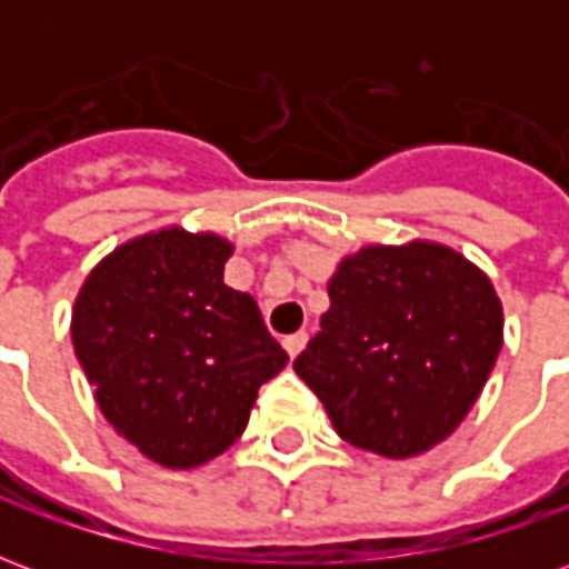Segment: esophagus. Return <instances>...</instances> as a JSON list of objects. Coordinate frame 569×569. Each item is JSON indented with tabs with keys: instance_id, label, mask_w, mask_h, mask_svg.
Segmentation results:
<instances>
[{
	"instance_id": "esophagus-1",
	"label": "esophagus",
	"mask_w": 569,
	"mask_h": 569,
	"mask_svg": "<svg viewBox=\"0 0 569 569\" xmlns=\"http://www.w3.org/2000/svg\"><path fill=\"white\" fill-rule=\"evenodd\" d=\"M305 345H308V332H296V335H289V338H283L286 353H289L292 359H296L298 353L305 350Z\"/></svg>"
}]
</instances>
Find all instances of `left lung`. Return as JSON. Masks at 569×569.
<instances>
[{
    "label": "left lung",
    "instance_id": "1",
    "mask_svg": "<svg viewBox=\"0 0 569 569\" xmlns=\"http://www.w3.org/2000/svg\"><path fill=\"white\" fill-rule=\"evenodd\" d=\"M296 371L353 448L406 460L463 423L502 347V301L476 261L436 240L369 243L329 277Z\"/></svg>",
    "mask_w": 569,
    "mask_h": 569
}]
</instances>
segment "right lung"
<instances>
[{
    "label": "right lung",
    "instance_id": "1",
    "mask_svg": "<svg viewBox=\"0 0 569 569\" xmlns=\"http://www.w3.org/2000/svg\"><path fill=\"white\" fill-rule=\"evenodd\" d=\"M234 243L167 224L97 261L72 305V347L118 436L163 469H194L247 429L289 362L256 298L224 286Z\"/></svg>",
    "mask_w": 569,
    "mask_h": 569
}]
</instances>
